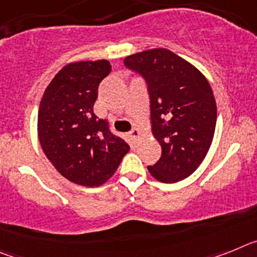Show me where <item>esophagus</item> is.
<instances>
[{"instance_id":"esophagus-1","label":"esophagus","mask_w":257,"mask_h":257,"mask_svg":"<svg viewBox=\"0 0 257 257\" xmlns=\"http://www.w3.org/2000/svg\"><path fill=\"white\" fill-rule=\"evenodd\" d=\"M131 136H133L134 139L135 140H139V139H142V133H140L139 130H138V128H134L133 131H131Z\"/></svg>"}]
</instances>
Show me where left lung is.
<instances>
[{
  "mask_svg": "<svg viewBox=\"0 0 257 257\" xmlns=\"http://www.w3.org/2000/svg\"><path fill=\"white\" fill-rule=\"evenodd\" d=\"M126 67L148 83L152 134L162 156L151 175L161 183L190 176L205 160L216 127V101L198 68L167 49H151L124 58Z\"/></svg>",
  "mask_w": 257,
  "mask_h": 257,
  "instance_id": "1",
  "label": "left lung"
}]
</instances>
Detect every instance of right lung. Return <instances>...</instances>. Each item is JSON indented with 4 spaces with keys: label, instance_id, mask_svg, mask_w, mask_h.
<instances>
[{
    "label": "right lung",
    "instance_id": "add662e5",
    "mask_svg": "<svg viewBox=\"0 0 257 257\" xmlns=\"http://www.w3.org/2000/svg\"><path fill=\"white\" fill-rule=\"evenodd\" d=\"M108 60L72 61L59 70L41 99V148L58 172L82 187H99L117 171L130 147L97 119V86L110 73Z\"/></svg>",
    "mask_w": 257,
    "mask_h": 257
}]
</instances>
